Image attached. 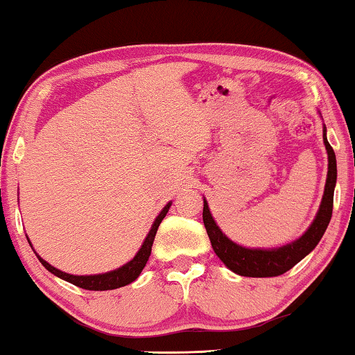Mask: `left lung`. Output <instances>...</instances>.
Masks as SVG:
<instances>
[{
	"label": "left lung",
	"mask_w": 355,
	"mask_h": 355,
	"mask_svg": "<svg viewBox=\"0 0 355 355\" xmlns=\"http://www.w3.org/2000/svg\"><path fill=\"white\" fill-rule=\"evenodd\" d=\"M324 144L327 155H329V173H327V183L324 198H322L319 211H317L313 225L304 232L300 239L290 242L287 245L279 248H247L228 239L218 225L215 223L211 216L207 200L204 199V211L202 220L207 230L209 239L211 242V248L216 257L230 268L232 272L245 277H276L280 274L287 272L296 263L311 253L319 244L324 236L327 226L330 223L333 211V193H335L336 184V156L333 148L327 140V129L324 125Z\"/></svg>",
	"instance_id": "1"
}]
</instances>
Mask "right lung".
Returning <instances> with one entry per match:
<instances>
[{"instance_id": "obj_1", "label": "right lung", "mask_w": 355, "mask_h": 355, "mask_svg": "<svg viewBox=\"0 0 355 355\" xmlns=\"http://www.w3.org/2000/svg\"><path fill=\"white\" fill-rule=\"evenodd\" d=\"M171 205H172V202H168L166 207L161 210V214L156 216L155 223H153L151 230H150V232H148L146 239L144 242V245L140 247V250L137 252V255L132 258L129 263H125L124 266L114 269V271H110V272H105V274H94V276H73V274H67V272L60 271V269L51 266V264L47 263L46 260H42L38 253H36V252L35 253H36V257H38V260L41 261L42 266H44L47 271L52 272L57 277L67 280V282L76 285V287H79V288L102 292V290H114V288L124 287V285L134 282V280L140 276V272L144 271V268L146 266L148 258H150V255H151L153 241H155L157 228H159V225H161L164 216L167 215V211H168V209H171ZM31 248H33V247H31Z\"/></svg>"}]
</instances>
